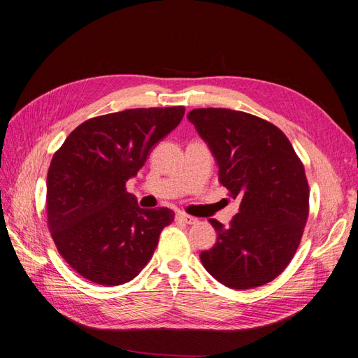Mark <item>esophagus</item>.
I'll list each match as a JSON object with an SVG mask.
<instances>
[{
    "label": "esophagus",
    "instance_id": "1",
    "mask_svg": "<svg viewBox=\"0 0 358 358\" xmlns=\"http://www.w3.org/2000/svg\"><path fill=\"white\" fill-rule=\"evenodd\" d=\"M176 220L183 222V224H196L197 222V218H194V216H189V215H185V213H178Z\"/></svg>",
    "mask_w": 358,
    "mask_h": 358
}]
</instances>
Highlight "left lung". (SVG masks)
Segmentation results:
<instances>
[{"instance_id":"left-lung-1","label":"left lung","mask_w":358,"mask_h":358,"mask_svg":"<svg viewBox=\"0 0 358 358\" xmlns=\"http://www.w3.org/2000/svg\"><path fill=\"white\" fill-rule=\"evenodd\" d=\"M220 169L221 185L241 199L229 227L209 220L218 239L200 259L225 287L264 285L284 272L309 215V185L287 136L264 119L230 109L188 113Z\"/></svg>"}]
</instances>
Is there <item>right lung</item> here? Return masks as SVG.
Instances as JSON below:
<instances>
[{"mask_svg": "<svg viewBox=\"0 0 358 358\" xmlns=\"http://www.w3.org/2000/svg\"><path fill=\"white\" fill-rule=\"evenodd\" d=\"M183 113L185 107L175 106L96 116L71 131L53 155L48 227L61 257L91 282L113 287L134 279L175 220L167 208H140L125 183Z\"/></svg>", "mask_w": 358, "mask_h": 358, "instance_id": "1", "label": "right lung"}]
</instances>
